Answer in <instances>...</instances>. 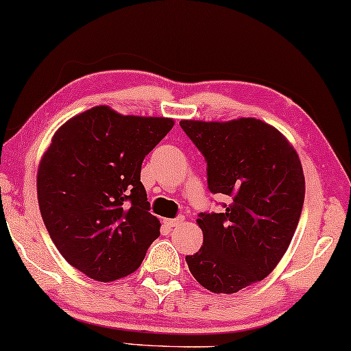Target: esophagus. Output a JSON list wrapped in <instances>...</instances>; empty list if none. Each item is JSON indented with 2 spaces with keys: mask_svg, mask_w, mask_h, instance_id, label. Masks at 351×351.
Segmentation results:
<instances>
[{
  "mask_svg": "<svg viewBox=\"0 0 351 351\" xmlns=\"http://www.w3.org/2000/svg\"><path fill=\"white\" fill-rule=\"evenodd\" d=\"M183 223V218H174V219H165V224L168 226V228H177V226H180Z\"/></svg>",
  "mask_w": 351,
  "mask_h": 351,
  "instance_id": "esophagus-1",
  "label": "esophagus"
}]
</instances>
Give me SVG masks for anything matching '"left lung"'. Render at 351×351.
Instances as JSON below:
<instances>
[{"mask_svg":"<svg viewBox=\"0 0 351 351\" xmlns=\"http://www.w3.org/2000/svg\"><path fill=\"white\" fill-rule=\"evenodd\" d=\"M180 127L206 157L208 190L230 199L223 213H199L204 243L185 261L202 287L235 293L267 278L287 251L303 210V166L289 139L254 117Z\"/></svg>","mask_w":351,"mask_h":351,"instance_id":"8db88e82","label":"left lung"}]
</instances>
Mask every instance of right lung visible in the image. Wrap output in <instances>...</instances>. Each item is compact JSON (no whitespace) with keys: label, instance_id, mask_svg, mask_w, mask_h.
<instances>
[{"label":"right lung","instance_id":"obj_1","mask_svg":"<svg viewBox=\"0 0 351 351\" xmlns=\"http://www.w3.org/2000/svg\"><path fill=\"white\" fill-rule=\"evenodd\" d=\"M174 127L100 105L53 134L37 171V199L53 243L86 276L110 282L138 269L160 235L141 165Z\"/></svg>","mask_w":351,"mask_h":351}]
</instances>
